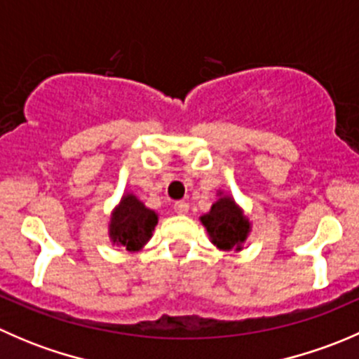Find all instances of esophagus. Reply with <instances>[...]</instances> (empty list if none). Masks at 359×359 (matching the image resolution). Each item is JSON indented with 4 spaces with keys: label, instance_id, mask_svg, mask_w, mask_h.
<instances>
[{
    "label": "esophagus",
    "instance_id": "esophagus-1",
    "mask_svg": "<svg viewBox=\"0 0 359 359\" xmlns=\"http://www.w3.org/2000/svg\"><path fill=\"white\" fill-rule=\"evenodd\" d=\"M173 210H175V213H179V215H186V213L189 212V205H187L186 201H177L175 205H173Z\"/></svg>",
    "mask_w": 359,
    "mask_h": 359
}]
</instances>
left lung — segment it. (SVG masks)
<instances>
[{
    "label": "left lung",
    "instance_id": "obj_1",
    "mask_svg": "<svg viewBox=\"0 0 359 359\" xmlns=\"http://www.w3.org/2000/svg\"><path fill=\"white\" fill-rule=\"evenodd\" d=\"M217 201L200 217L213 247L224 252H241L252 233V222L231 194L217 191Z\"/></svg>",
    "mask_w": 359,
    "mask_h": 359
}]
</instances>
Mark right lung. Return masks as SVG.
Here are the masks:
<instances>
[{
	"label": "right lung",
	"mask_w": 359,
	"mask_h": 359,
	"mask_svg": "<svg viewBox=\"0 0 359 359\" xmlns=\"http://www.w3.org/2000/svg\"><path fill=\"white\" fill-rule=\"evenodd\" d=\"M159 215L147 208L133 193L126 191L112 208L109 219V240L116 247L139 252L153 238Z\"/></svg>",
	"instance_id": "right-lung-1"
}]
</instances>
